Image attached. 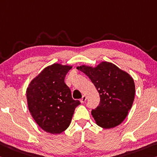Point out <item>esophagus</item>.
Instances as JSON below:
<instances>
[{
  "label": "esophagus",
  "mask_w": 157,
  "mask_h": 157,
  "mask_svg": "<svg viewBox=\"0 0 157 157\" xmlns=\"http://www.w3.org/2000/svg\"><path fill=\"white\" fill-rule=\"evenodd\" d=\"M86 96H83L82 98L80 99V102H81L82 103H84V102L86 101Z\"/></svg>",
  "instance_id": "obj_1"
}]
</instances>
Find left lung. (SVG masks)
I'll list each match as a JSON object with an SVG mask.
<instances>
[{"label":"left lung","instance_id":"obj_1","mask_svg":"<svg viewBox=\"0 0 157 157\" xmlns=\"http://www.w3.org/2000/svg\"><path fill=\"white\" fill-rule=\"evenodd\" d=\"M77 69L89 77L100 95V104L91 111L97 125L112 128L122 123L135 98L131 75L108 61L100 62L95 67L79 66Z\"/></svg>","mask_w":157,"mask_h":157}]
</instances>
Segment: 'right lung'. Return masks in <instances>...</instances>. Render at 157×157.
I'll use <instances>...</instances> for the list:
<instances>
[{
  "mask_svg": "<svg viewBox=\"0 0 157 157\" xmlns=\"http://www.w3.org/2000/svg\"><path fill=\"white\" fill-rule=\"evenodd\" d=\"M71 65L54 63L44 68L26 89L27 104L35 121L52 134L63 132L71 124L75 109L80 104L73 100L64 79Z\"/></svg>",
  "mask_w": 157,
  "mask_h": 157,
  "instance_id": "add662e5",
  "label": "right lung"
}]
</instances>
